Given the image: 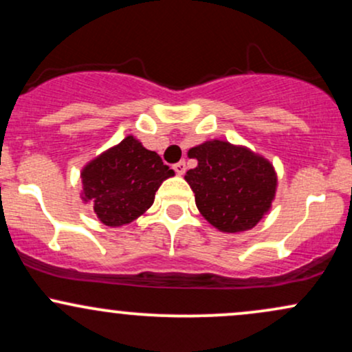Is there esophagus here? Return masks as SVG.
<instances>
[{"label": "esophagus", "mask_w": 352, "mask_h": 352, "mask_svg": "<svg viewBox=\"0 0 352 352\" xmlns=\"http://www.w3.org/2000/svg\"><path fill=\"white\" fill-rule=\"evenodd\" d=\"M173 170H175L177 175H184V173H185V162H184V160L173 165Z\"/></svg>", "instance_id": "obj_1"}]
</instances>
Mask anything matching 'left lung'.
Instances as JSON below:
<instances>
[{
    "instance_id": "8db88e82",
    "label": "left lung",
    "mask_w": 352,
    "mask_h": 352,
    "mask_svg": "<svg viewBox=\"0 0 352 352\" xmlns=\"http://www.w3.org/2000/svg\"><path fill=\"white\" fill-rule=\"evenodd\" d=\"M197 159L185 175L199 212L225 233L253 228L272 208L276 172L265 157L225 140H207L188 151Z\"/></svg>"
}]
</instances>
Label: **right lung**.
<instances>
[{
    "mask_svg": "<svg viewBox=\"0 0 352 352\" xmlns=\"http://www.w3.org/2000/svg\"><path fill=\"white\" fill-rule=\"evenodd\" d=\"M175 175L159 153L147 151L134 135L107 148L80 172L82 201H91L107 227H122L152 207L165 179Z\"/></svg>",
    "mask_w": 352,
    "mask_h": 352,
    "instance_id": "1",
    "label": "right lung"
}]
</instances>
